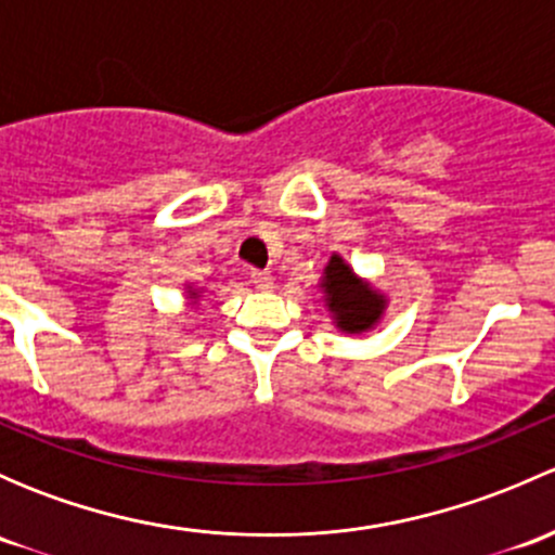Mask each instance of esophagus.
Listing matches in <instances>:
<instances>
[{
    "instance_id": "1",
    "label": "esophagus",
    "mask_w": 555,
    "mask_h": 555,
    "mask_svg": "<svg viewBox=\"0 0 555 555\" xmlns=\"http://www.w3.org/2000/svg\"><path fill=\"white\" fill-rule=\"evenodd\" d=\"M249 279L257 289H271V284H273V276L268 271H251Z\"/></svg>"
}]
</instances>
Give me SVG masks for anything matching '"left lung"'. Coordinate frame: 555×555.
I'll list each match as a JSON object with an SVG mask.
<instances>
[{"label":"left lung","instance_id":"8db88e82","mask_svg":"<svg viewBox=\"0 0 555 555\" xmlns=\"http://www.w3.org/2000/svg\"><path fill=\"white\" fill-rule=\"evenodd\" d=\"M324 293H327L330 311H335V319H338V327L346 333H362L382 317L384 300L365 284L357 282L351 268L338 255L330 260L324 271Z\"/></svg>","mask_w":555,"mask_h":555}]
</instances>
